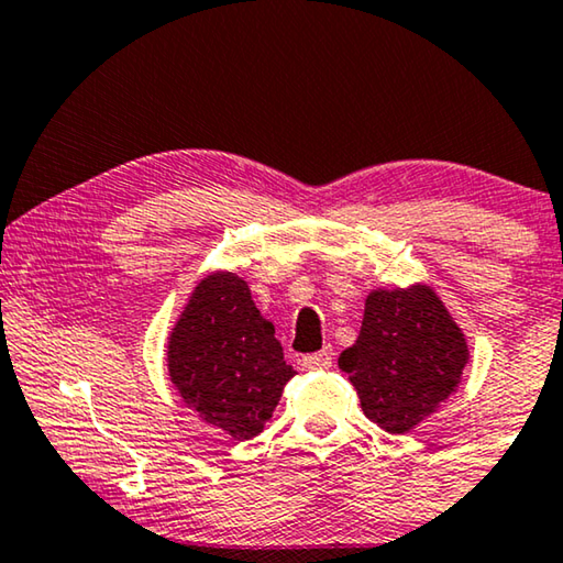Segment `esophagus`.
I'll return each instance as SVG.
<instances>
[{"label": "esophagus", "mask_w": 563, "mask_h": 563, "mask_svg": "<svg viewBox=\"0 0 563 563\" xmlns=\"http://www.w3.org/2000/svg\"><path fill=\"white\" fill-rule=\"evenodd\" d=\"M333 364V346H323L316 354H310L303 358L306 368H329Z\"/></svg>", "instance_id": "34e87169"}]
</instances>
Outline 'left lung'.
I'll list each match as a JSON object with an SVG mask.
<instances>
[{"mask_svg": "<svg viewBox=\"0 0 563 563\" xmlns=\"http://www.w3.org/2000/svg\"><path fill=\"white\" fill-rule=\"evenodd\" d=\"M465 364V335L427 285L368 292L358 339L339 356L364 415L391 434L438 412Z\"/></svg>", "mask_w": 563, "mask_h": 563, "instance_id": "obj_1", "label": "left lung"}]
</instances>
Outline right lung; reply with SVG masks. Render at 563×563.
<instances>
[{
  "instance_id": "right-lung-1",
  "label": "right lung",
  "mask_w": 563,
  "mask_h": 563,
  "mask_svg": "<svg viewBox=\"0 0 563 563\" xmlns=\"http://www.w3.org/2000/svg\"><path fill=\"white\" fill-rule=\"evenodd\" d=\"M169 376L184 405L234 440L263 432L296 372L247 283L212 273L191 292L169 335Z\"/></svg>"
}]
</instances>
